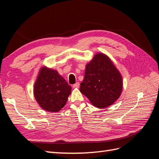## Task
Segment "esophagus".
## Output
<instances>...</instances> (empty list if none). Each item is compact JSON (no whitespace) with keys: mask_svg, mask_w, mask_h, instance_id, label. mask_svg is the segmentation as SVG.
Wrapping results in <instances>:
<instances>
[{"mask_svg":"<svg viewBox=\"0 0 159 159\" xmlns=\"http://www.w3.org/2000/svg\"><path fill=\"white\" fill-rule=\"evenodd\" d=\"M80 87V83L79 82H77L75 84L73 85V88H78Z\"/></svg>","mask_w":159,"mask_h":159,"instance_id":"esophagus-1","label":"esophagus"}]
</instances>
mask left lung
Listing matches in <instances>:
<instances>
[{"instance_id":"left-lung-1","label":"left lung","mask_w":159,"mask_h":159,"mask_svg":"<svg viewBox=\"0 0 159 159\" xmlns=\"http://www.w3.org/2000/svg\"><path fill=\"white\" fill-rule=\"evenodd\" d=\"M80 90L94 106L105 108L121 95L123 81L119 71L103 54H97L86 65Z\"/></svg>"}]
</instances>
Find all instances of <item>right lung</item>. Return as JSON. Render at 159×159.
I'll list each match as a JSON object with an SVG mask.
<instances>
[{"label": "right lung", "instance_id": "right-lung-1", "mask_svg": "<svg viewBox=\"0 0 159 159\" xmlns=\"http://www.w3.org/2000/svg\"><path fill=\"white\" fill-rule=\"evenodd\" d=\"M71 89V86L57 71L44 67L36 81L34 94L42 109L57 112L64 107Z\"/></svg>", "mask_w": 159, "mask_h": 159}]
</instances>
